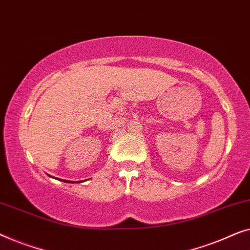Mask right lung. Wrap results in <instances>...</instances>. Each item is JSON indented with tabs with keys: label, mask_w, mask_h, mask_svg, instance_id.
Segmentation results:
<instances>
[{
	"label": "right lung",
	"mask_w": 250,
	"mask_h": 250,
	"mask_svg": "<svg viewBox=\"0 0 250 250\" xmlns=\"http://www.w3.org/2000/svg\"><path fill=\"white\" fill-rule=\"evenodd\" d=\"M62 181H64V182H71V181H68V180H66V181H65V180H62Z\"/></svg>",
	"instance_id": "right-lung-1"
}]
</instances>
